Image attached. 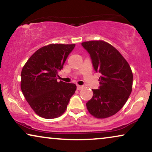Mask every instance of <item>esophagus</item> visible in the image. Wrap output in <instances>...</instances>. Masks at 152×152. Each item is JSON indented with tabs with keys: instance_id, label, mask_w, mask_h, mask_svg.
I'll return each mask as SVG.
<instances>
[{
	"instance_id": "esophagus-1",
	"label": "esophagus",
	"mask_w": 152,
	"mask_h": 152,
	"mask_svg": "<svg viewBox=\"0 0 152 152\" xmlns=\"http://www.w3.org/2000/svg\"><path fill=\"white\" fill-rule=\"evenodd\" d=\"M83 88V86H81V85H77V89L78 90H80Z\"/></svg>"
}]
</instances>
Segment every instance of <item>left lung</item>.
Masks as SVG:
<instances>
[{
  "mask_svg": "<svg viewBox=\"0 0 152 152\" xmlns=\"http://www.w3.org/2000/svg\"><path fill=\"white\" fill-rule=\"evenodd\" d=\"M90 55L94 69L100 74L98 89L86 103L89 112L97 118L116 114L131 94L133 74L131 67L116 48L102 40L81 43Z\"/></svg>",
  "mask_w": 152,
  "mask_h": 152,
  "instance_id": "left-lung-1",
  "label": "left lung"
}]
</instances>
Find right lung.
Instances as JSON below:
<instances>
[{"label":"right lung","instance_id":"obj_1","mask_svg":"<svg viewBox=\"0 0 152 152\" xmlns=\"http://www.w3.org/2000/svg\"><path fill=\"white\" fill-rule=\"evenodd\" d=\"M74 47L75 44L42 47L29 58L23 68L21 90L32 110L42 118L61 116L75 93V84L57 82L56 77Z\"/></svg>","mask_w":152,"mask_h":152}]
</instances>
